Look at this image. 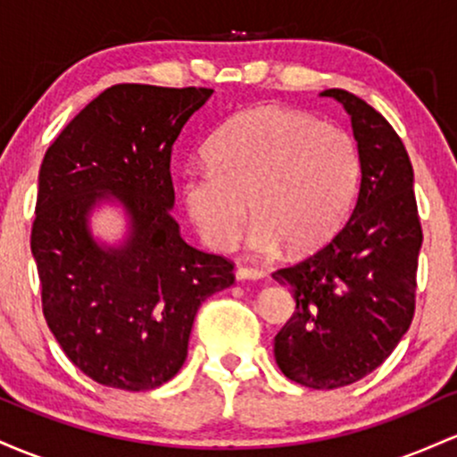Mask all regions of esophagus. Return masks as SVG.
I'll list each match as a JSON object with an SVG mask.
<instances>
[{"label": "esophagus", "instance_id": "1", "mask_svg": "<svg viewBox=\"0 0 457 457\" xmlns=\"http://www.w3.org/2000/svg\"><path fill=\"white\" fill-rule=\"evenodd\" d=\"M235 276H237L239 280H259L263 278L265 271L259 268H248V265H239L237 271H235Z\"/></svg>", "mask_w": 457, "mask_h": 457}]
</instances>
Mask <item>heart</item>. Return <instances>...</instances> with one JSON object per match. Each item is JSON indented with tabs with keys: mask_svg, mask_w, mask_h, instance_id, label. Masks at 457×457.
<instances>
[{
	"mask_svg": "<svg viewBox=\"0 0 457 457\" xmlns=\"http://www.w3.org/2000/svg\"><path fill=\"white\" fill-rule=\"evenodd\" d=\"M209 166L181 179L186 212L204 244L230 250L242 237L250 204V248L280 245L309 253L335 233L361 177L353 137L332 122L280 105L230 118L207 145Z\"/></svg>",
	"mask_w": 457,
	"mask_h": 457,
	"instance_id": "b5f03b06",
	"label": "heart"
}]
</instances>
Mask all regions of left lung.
<instances>
[{
	"mask_svg": "<svg viewBox=\"0 0 457 457\" xmlns=\"http://www.w3.org/2000/svg\"><path fill=\"white\" fill-rule=\"evenodd\" d=\"M321 96L352 116L361 189L330 242L271 276L295 300L274 339L280 371L302 386L330 391L380 367L408 332L423 230L402 137L361 96L341 88Z\"/></svg>",
	"mask_w": 457,
	"mask_h": 457,
	"instance_id": "obj_1",
	"label": "left lung"
}]
</instances>
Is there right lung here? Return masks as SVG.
I'll list each match as a JSON object with an SVG mask.
<instances>
[{
    "label": "right lung",
    "instance_id": "right-lung-1",
    "mask_svg": "<svg viewBox=\"0 0 457 457\" xmlns=\"http://www.w3.org/2000/svg\"><path fill=\"white\" fill-rule=\"evenodd\" d=\"M212 88L116 84L45 153L32 224L43 315L69 361L104 386L151 391L177 376L194 317L235 283L233 261L192 248L170 215L172 145ZM114 195L132 218L101 249L87 213Z\"/></svg>",
    "mask_w": 457,
    "mask_h": 457
}]
</instances>
